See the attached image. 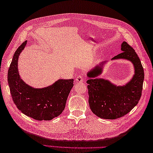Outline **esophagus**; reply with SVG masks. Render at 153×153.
<instances>
[{
	"label": "esophagus",
	"mask_w": 153,
	"mask_h": 153,
	"mask_svg": "<svg viewBox=\"0 0 153 153\" xmlns=\"http://www.w3.org/2000/svg\"><path fill=\"white\" fill-rule=\"evenodd\" d=\"M83 80H84V77L81 75L78 76L76 79V82H82Z\"/></svg>",
	"instance_id": "obj_1"
}]
</instances>
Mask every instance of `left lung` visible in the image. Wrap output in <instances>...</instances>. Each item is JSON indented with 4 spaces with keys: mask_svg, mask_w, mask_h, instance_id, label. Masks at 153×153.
<instances>
[{
    "mask_svg": "<svg viewBox=\"0 0 153 153\" xmlns=\"http://www.w3.org/2000/svg\"><path fill=\"white\" fill-rule=\"evenodd\" d=\"M121 53L111 59H126L133 63L135 74L127 84L116 86L105 79H96L102 72L104 62L88 73L89 107L100 118L115 120L124 116L136 106L141 98L144 80L143 66L134 49L126 42L121 44Z\"/></svg>",
    "mask_w": 153,
    "mask_h": 153,
    "instance_id": "8db88e82",
    "label": "left lung"
}]
</instances>
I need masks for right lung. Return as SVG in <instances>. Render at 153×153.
Returning a JSON list of instances; mask_svg holds the SVG:
<instances>
[{
  "label": "right lung",
  "mask_w": 153,
  "mask_h": 153,
  "mask_svg": "<svg viewBox=\"0 0 153 153\" xmlns=\"http://www.w3.org/2000/svg\"><path fill=\"white\" fill-rule=\"evenodd\" d=\"M27 41L18 47L8 72V82L13 102L24 114L36 120H51L64 111L67 99L73 86V80H58L42 89L29 86L21 79L17 60Z\"/></svg>",
  "instance_id": "add662e5"
}]
</instances>
